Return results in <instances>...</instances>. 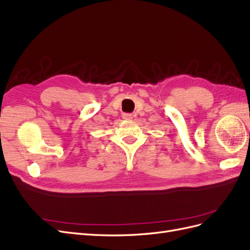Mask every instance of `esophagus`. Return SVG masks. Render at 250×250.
<instances>
[{
    "instance_id": "34e87169",
    "label": "esophagus",
    "mask_w": 250,
    "mask_h": 250,
    "mask_svg": "<svg viewBox=\"0 0 250 250\" xmlns=\"http://www.w3.org/2000/svg\"><path fill=\"white\" fill-rule=\"evenodd\" d=\"M123 118L125 120H131L132 119V114H130V113H124L123 114Z\"/></svg>"
}]
</instances>
